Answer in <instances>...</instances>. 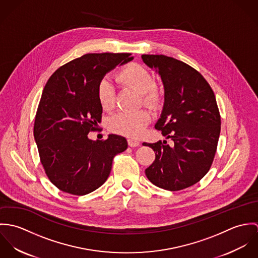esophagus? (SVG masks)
<instances>
[{
	"label": "esophagus",
	"mask_w": 258,
	"mask_h": 258,
	"mask_svg": "<svg viewBox=\"0 0 258 258\" xmlns=\"http://www.w3.org/2000/svg\"><path fill=\"white\" fill-rule=\"evenodd\" d=\"M128 145L130 147H138L140 145V142L138 140H134V139H128Z\"/></svg>",
	"instance_id": "1"
}]
</instances>
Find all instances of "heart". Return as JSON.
I'll use <instances>...</instances> for the list:
<instances>
[{"mask_svg": "<svg viewBox=\"0 0 258 258\" xmlns=\"http://www.w3.org/2000/svg\"><path fill=\"white\" fill-rule=\"evenodd\" d=\"M119 82L142 94L143 103L152 108L158 109L163 101L161 90L155 85L153 75L144 67L137 63H130L121 69L116 75ZM96 95L99 104L104 110L114 108L116 101L115 87L109 79L102 78L97 85ZM151 121V115L147 110L136 112H119L109 119L108 126L111 131L128 136L137 137L141 135Z\"/></svg>", "mask_w": 258, "mask_h": 258, "instance_id": "1", "label": "heart"}]
</instances>
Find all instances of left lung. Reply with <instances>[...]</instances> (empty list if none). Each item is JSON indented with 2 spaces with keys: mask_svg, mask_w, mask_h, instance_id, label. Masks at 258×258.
Wrapping results in <instances>:
<instances>
[{
  "mask_svg": "<svg viewBox=\"0 0 258 258\" xmlns=\"http://www.w3.org/2000/svg\"><path fill=\"white\" fill-rule=\"evenodd\" d=\"M142 59L164 84V107L155 128L174 142L143 143L156 155L145 173L152 184L180 190L197 184L213 164L221 133L216 96L204 76L183 61L163 54H143Z\"/></svg>",
  "mask_w": 258,
  "mask_h": 258,
  "instance_id": "obj_1",
  "label": "left lung"
}]
</instances>
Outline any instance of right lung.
I'll list each match as a JSON object with an SVG mask.
<instances>
[{
  "label": "right lung",
  "mask_w": 258,
  "mask_h": 258,
  "mask_svg": "<svg viewBox=\"0 0 258 258\" xmlns=\"http://www.w3.org/2000/svg\"><path fill=\"white\" fill-rule=\"evenodd\" d=\"M131 53H87L56 70L47 80L34 126L40 162L49 181L74 196L87 195L105 183L113 158L124 152V137L90 140L102 107L96 88L104 75L133 59Z\"/></svg>",
  "instance_id": "1"
}]
</instances>
